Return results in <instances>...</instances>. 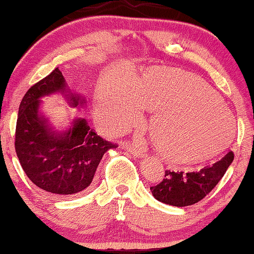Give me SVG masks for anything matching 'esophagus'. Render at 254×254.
<instances>
[{"label":"esophagus","mask_w":254,"mask_h":254,"mask_svg":"<svg viewBox=\"0 0 254 254\" xmlns=\"http://www.w3.org/2000/svg\"><path fill=\"white\" fill-rule=\"evenodd\" d=\"M127 150L128 153H131L134 157H139V158L144 157L145 153H147L144 148H139V147H135V145H128Z\"/></svg>","instance_id":"esophagus-1"}]
</instances>
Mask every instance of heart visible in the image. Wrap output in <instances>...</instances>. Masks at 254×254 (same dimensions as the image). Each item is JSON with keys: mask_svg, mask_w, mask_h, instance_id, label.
<instances>
[{"mask_svg": "<svg viewBox=\"0 0 254 254\" xmlns=\"http://www.w3.org/2000/svg\"><path fill=\"white\" fill-rule=\"evenodd\" d=\"M100 119L124 131L153 112L149 128L166 160L192 165L222 152L233 137V114L198 75L173 67H150L136 78L114 68L101 77L95 93Z\"/></svg>", "mask_w": 254, "mask_h": 254, "instance_id": "obj_1", "label": "heart"}]
</instances>
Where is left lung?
<instances>
[{
    "instance_id": "1",
    "label": "left lung",
    "mask_w": 254,
    "mask_h": 254,
    "mask_svg": "<svg viewBox=\"0 0 254 254\" xmlns=\"http://www.w3.org/2000/svg\"><path fill=\"white\" fill-rule=\"evenodd\" d=\"M233 159L234 154L230 151L213 165L206 166L198 171L184 174V171L175 173L166 170L162 182L157 186L150 187V190L154 198L163 204L177 207L192 205L212 191L233 162Z\"/></svg>"
}]
</instances>
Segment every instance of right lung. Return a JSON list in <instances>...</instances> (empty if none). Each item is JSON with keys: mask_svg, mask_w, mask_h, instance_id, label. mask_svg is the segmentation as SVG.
<instances>
[{"mask_svg": "<svg viewBox=\"0 0 254 254\" xmlns=\"http://www.w3.org/2000/svg\"><path fill=\"white\" fill-rule=\"evenodd\" d=\"M62 94L71 107L86 104L68 87L58 68L34 84L20 103L15 128V151L31 182L58 196L87 190L104 153L115 149L102 139L83 118L72 120L67 130H57L41 112V98Z\"/></svg>", "mask_w": 254, "mask_h": 254, "instance_id": "right-lung-1", "label": "right lung"}]
</instances>
